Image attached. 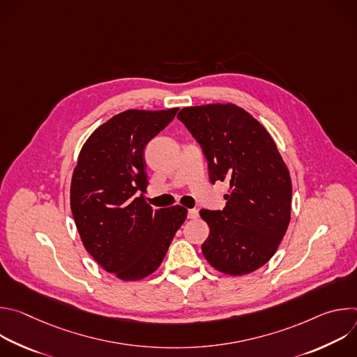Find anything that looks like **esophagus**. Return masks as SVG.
<instances>
[{"instance_id":"1","label":"esophagus","mask_w":357,"mask_h":357,"mask_svg":"<svg viewBox=\"0 0 357 357\" xmlns=\"http://www.w3.org/2000/svg\"><path fill=\"white\" fill-rule=\"evenodd\" d=\"M197 216H199L197 209H189L188 211V219H197Z\"/></svg>"}]
</instances>
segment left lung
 Wrapping results in <instances>:
<instances>
[{"label":"left lung","mask_w":357,"mask_h":357,"mask_svg":"<svg viewBox=\"0 0 357 357\" xmlns=\"http://www.w3.org/2000/svg\"><path fill=\"white\" fill-rule=\"evenodd\" d=\"M178 119L200 144L211 182L230 185L223 211L199 212L211 229L203 256L227 275L256 271L274 256L291 219V176L274 139L230 103L185 107Z\"/></svg>","instance_id":"8db88e82"}]
</instances>
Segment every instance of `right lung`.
<instances>
[{
	"mask_svg": "<svg viewBox=\"0 0 357 357\" xmlns=\"http://www.w3.org/2000/svg\"><path fill=\"white\" fill-rule=\"evenodd\" d=\"M178 109L127 110L101 124L80 149L70 209L82 243L107 273L137 281L154 273L186 219L182 206L152 209L144 148Z\"/></svg>",
	"mask_w": 357,
	"mask_h": 357,
	"instance_id": "obj_1",
	"label": "right lung"
}]
</instances>
